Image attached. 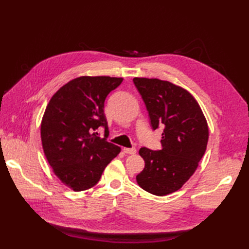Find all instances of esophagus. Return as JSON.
<instances>
[{
    "label": "esophagus",
    "instance_id": "1",
    "mask_svg": "<svg viewBox=\"0 0 249 249\" xmlns=\"http://www.w3.org/2000/svg\"><path fill=\"white\" fill-rule=\"evenodd\" d=\"M124 152L126 153V154L133 155V154H136L137 150L135 149V147H124Z\"/></svg>",
    "mask_w": 249,
    "mask_h": 249
}]
</instances>
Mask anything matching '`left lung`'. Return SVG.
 Here are the masks:
<instances>
[{"label":"left lung","instance_id":"obj_1","mask_svg":"<svg viewBox=\"0 0 249 249\" xmlns=\"http://www.w3.org/2000/svg\"><path fill=\"white\" fill-rule=\"evenodd\" d=\"M149 112L153 130L162 126L161 150L141 147L145 166L137 182L147 193L177 192L193 176L203 157L209 127L199 104L186 89L160 79L134 78Z\"/></svg>","mask_w":249,"mask_h":249}]
</instances>
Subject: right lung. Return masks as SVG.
<instances>
[{
  "label": "right lung",
  "mask_w": 249,
  "mask_h": 249,
  "mask_svg": "<svg viewBox=\"0 0 249 249\" xmlns=\"http://www.w3.org/2000/svg\"><path fill=\"white\" fill-rule=\"evenodd\" d=\"M122 78L79 77L63 86L47 106L41 122V142L55 176L75 192L93 187L121 149L107 141L104 112L108 94ZM105 128L100 139L96 130Z\"/></svg>",
  "instance_id": "add662e5"
}]
</instances>
